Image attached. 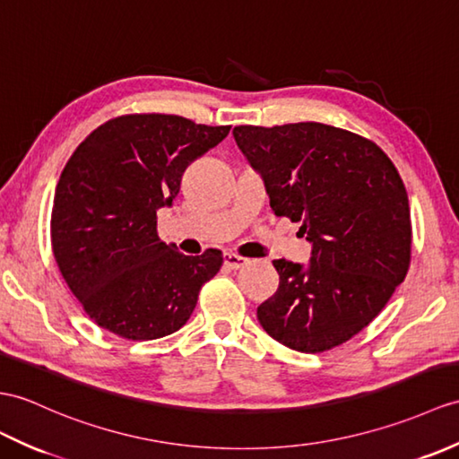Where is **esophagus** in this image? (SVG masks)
<instances>
[{
  "mask_svg": "<svg viewBox=\"0 0 459 459\" xmlns=\"http://www.w3.org/2000/svg\"><path fill=\"white\" fill-rule=\"evenodd\" d=\"M222 262H225L229 270H240L248 264L247 258H242V255H237V254H230V252H225V255H222Z\"/></svg>",
  "mask_w": 459,
  "mask_h": 459,
  "instance_id": "obj_1",
  "label": "esophagus"
}]
</instances>
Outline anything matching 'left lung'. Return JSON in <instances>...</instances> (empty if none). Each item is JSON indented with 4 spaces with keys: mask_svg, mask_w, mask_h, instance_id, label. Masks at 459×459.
I'll return each instance as SVG.
<instances>
[{
    "mask_svg": "<svg viewBox=\"0 0 459 459\" xmlns=\"http://www.w3.org/2000/svg\"><path fill=\"white\" fill-rule=\"evenodd\" d=\"M278 217L301 222L308 265L273 260L280 287L258 321L280 344L318 354L344 344L383 311L411 265V209L395 164L338 126H234Z\"/></svg>",
    "mask_w": 459,
    "mask_h": 459,
    "instance_id": "obj_1",
    "label": "left lung"
}]
</instances>
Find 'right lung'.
<instances>
[{"instance_id":"1","label":"right lung","mask_w":459,"mask_h":459,"mask_svg":"<svg viewBox=\"0 0 459 459\" xmlns=\"http://www.w3.org/2000/svg\"><path fill=\"white\" fill-rule=\"evenodd\" d=\"M230 126L179 115L133 113L100 125L64 166L50 217L52 254L95 325L126 340H156L187 323L221 250L184 255L158 237L186 168Z\"/></svg>"}]
</instances>
